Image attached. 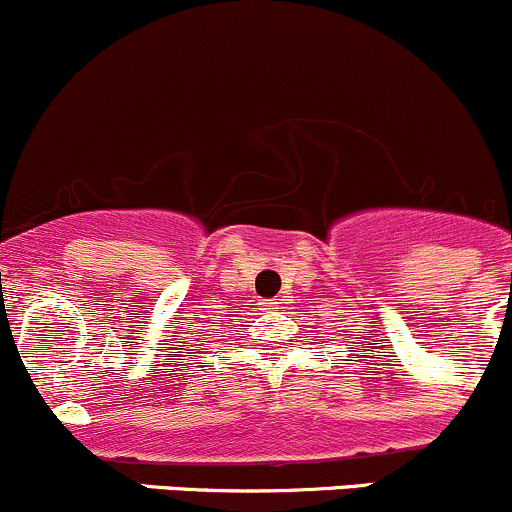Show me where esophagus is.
<instances>
[{"instance_id":"esophagus-1","label":"esophagus","mask_w":512,"mask_h":512,"mask_svg":"<svg viewBox=\"0 0 512 512\" xmlns=\"http://www.w3.org/2000/svg\"><path fill=\"white\" fill-rule=\"evenodd\" d=\"M262 309H267V312H270V309H280V307H277V304H280V302H277V299H262Z\"/></svg>"}]
</instances>
